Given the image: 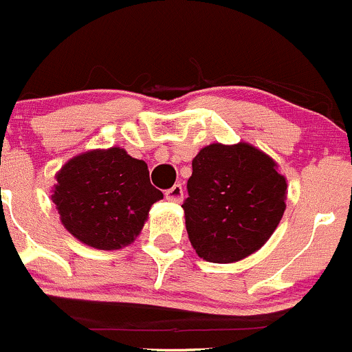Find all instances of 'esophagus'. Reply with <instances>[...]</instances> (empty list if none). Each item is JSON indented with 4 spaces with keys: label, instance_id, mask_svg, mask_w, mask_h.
<instances>
[{
    "label": "esophagus",
    "instance_id": "esophagus-1",
    "mask_svg": "<svg viewBox=\"0 0 352 352\" xmlns=\"http://www.w3.org/2000/svg\"><path fill=\"white\" fill-rule=\"evenodd\" d=\"M183 195H184L183 186H181V184H175V186L169 188V190L166 191V200L171 203H181L183 201Z\"/></svg>",
    "mask_w": 352,
    "mask_h": 352
}]
</instances>
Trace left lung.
<instances>
[{
	"instance_id": "obj_1",
	"label": "left lung",
	"mask_w": 352,
	"mask_h": 352,
	"mask_svg": "<svg viewBox=\"0 0 352 352\" xmlns=\"http://www.w3.org/2000/svg\"><path fill=\"white\" fill-rule=\"evenodd\" d=\"M183 206L197 254L235 263L264 245L286 208V179L270 155L245 142L210 144L191 162Z\"/></svg>"
}]
</instances>
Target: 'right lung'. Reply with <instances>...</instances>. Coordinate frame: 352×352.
I'll use <instances>...</instances> for the list:
<instances>
[{
  "mask_svg": "<svg viewBox=\"0 0 352 352\" xmlns=\"http://www.w3.org/2000/svg\"><path fill=\"white\" fill-rule=\"evenodd\" d=\"M56 179L52 201L63 226L78 241L107 251L135 241L151 206L162 198L146 162L120 147L76 155Z\"/></svg>",
  "mask_w": 352,
  "mask_h": 352,
  "instance_id": "1",
  "label": "right lung"
}]
</instances>
